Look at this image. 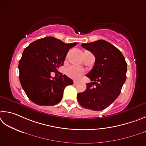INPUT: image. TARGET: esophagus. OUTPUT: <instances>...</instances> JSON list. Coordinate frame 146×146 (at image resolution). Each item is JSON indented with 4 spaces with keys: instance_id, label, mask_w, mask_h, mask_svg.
Here are the masks:
<instances>
[{
    "instance_id": "1",
    "label": "esophagus",
    "mask_w": 146,
    "mask_h": 146,
    "mask_svg": "<svg viewBox=\"0 0 146 146\" xmlns=\"http://www.w3.org/2000/svg\"><path fill=\"white\" fill-rule=\"evenodd\" d=\"M78 83V81H76V80H74V84H76Z\"/></svg>"
}]
</instances>
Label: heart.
<instances>
[{"instance_id": "1", "label": "heart", "mask_w": 146, "mask_h": 146, "mask_svg": "<svg viewBox=\"0 0 146 146\" xmlns=\"http://www.w3.org/2000/svg\"><path fill=\"white\" fill-rule=\"evenodd\" d=\"M66 74L68 77L74 80H79L85 74V71L76 66H71L66 70Z\"/></svg>"}]
</instances>
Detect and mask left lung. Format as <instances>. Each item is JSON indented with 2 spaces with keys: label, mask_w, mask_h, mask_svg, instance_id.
<instances>
[{
  "label": "left lung",
  "mask_w": 146,
  "mask_h": 146,
  "mask_svg": "<svg viewBox=\"0 0 146 146\" xmlns=\"http://www.w3.org/2000/svg\"><path fill=\"white\" fill-rule=\"evenodd\" d=\"M81 46L93 54L96 61L86 75L93 82L86 84L85 92L78 94V101L85 108L101 111L121 93L126 79L127 63L121 51L105 40L82 43Z\"/></svg>",
  "instance_id": "obj_1"
}]
</instances>
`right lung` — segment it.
<instances>
[{
	"label": "right lung",
	"mask_w": 146,
	"mask_h": 146,
	"mask_svg": "<svg viewBox=\"0 0 146 146\" xmlns=\"http://www.w3.org/2000/svg\"><path fill=\"white\" fill-rule=\"evenodd\" d=\"M78 43H65L52 36L32 42L25 48L19 61V79L22 87L31 101L40 106H53L62 99L64 89L73 81L59 72L70 48Z\"/></svg>",
	"instance_id": "obj_1"
}]
</instances>
